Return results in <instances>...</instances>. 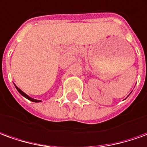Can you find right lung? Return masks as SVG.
Here are the masks:
<instances>
[{"instance_id":"1","label":"right lung","mask_w":147,"mask_h":147,"mask_svg":"<svg viewBox=\"0 0 147 147\" xmlns=\"http://www.w3.org/2000/svg\"><path fill=\"white\" fill-rule=\"evenodd\" d=\"M15 87H16V89L18 90V92H19V93H20V94H21L22 96H24L25 98H27L28 100H29V101H31V102H41V100H37V99H34V98H31V97H29V95H27L26 94H25V93H24L23 91L21 90H20V89H19V88H18V87L16 85H15Z\"/></svg>"}]
</instances>
